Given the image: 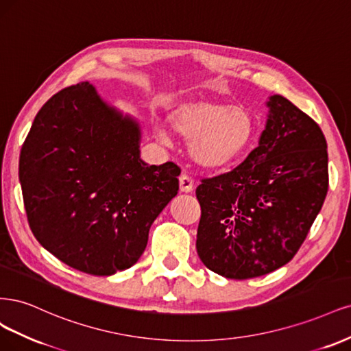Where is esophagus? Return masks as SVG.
<instances>
[{"label": "esophagus", "mask_w": 351, "mask_h": 351, "mask_svg": "<svg viewBox=\"0 0 351 351\" xmlns=\"http://www.w3.org/2000/svg\"><path fill=\"white\" fill-rule=\"evenodd\" d=\"M195 184H194V179H192L189 175L182 173L179 176V189L182 192H191L194 189Z\"/></svg>", "instance_id": "34e87169"}]
</instances>
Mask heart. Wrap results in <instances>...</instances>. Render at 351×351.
Returning <instances> with one entry per match:
<instances>
[{"mask_svg": "<svg viewBox=\"0 0 351 351\" xmlns=\"http://www.w3.org/2000/svg\"><path fill=\"white\" fill-rule=\"evenodd\" d=\"M167 123L189 140L191 159L213 172L228 171L250 153L258 134L251 109L211 97L184 99L169 110Z\"/></svg>", "mask_w": 351, "mask_h": 351, "instance_id": "1", "label": "heart"}]
</instances>
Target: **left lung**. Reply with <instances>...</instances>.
<instances>
[{
	"instance_id": "left-lung-1",
	"label": "left lung",
	"mask_w": 351,
	"mask_h": 351,
	"mask_svg": "<svg viewBox=\"0 0 351 351\" xmlns=\"http://www.w3.org/2000/svg\"><path fill=\"white\" fill-rule=\"evenodd\" d=\"M256 149L232 172L202 179L197 252L208 269L246 280L296 255L328 192L326 140L319 125L280 95Z\"/></svg>"
}]
</instances>
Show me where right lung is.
<instances>
[{
  "instance_id": "1",
  "label": "right lung",
  "mask_w": 351,
  "mask_h": 351,
  "mask_svg": "<svg viewBox=\"0 0 351 351\" xmlns=\"http://www.w3.org/2000/svg\"><path fill=\"white\" fill-rule=\"evenodd\" d=\"M140 123L78 83L42 106L21 147L19 179L32 233L64 264L93 276L143 255L180 169L140 159Z\"/></svg>"
}]
</instances>
